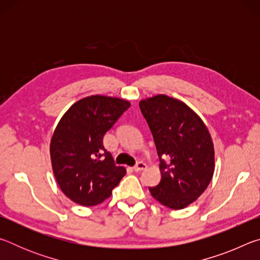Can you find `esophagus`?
<instances>
[{"label":"esophagus","mask_w":260,"mask_h":260,"mask_svg":"<svg viewBox=\"0 0 260 260\" xmlns=\"http://www.w3.org/2000/svg\"><path fill=\"white\" fill-rule=\"evenodd\" d=\"M134 171L135 172H140V171H143V170H146L147 169V164H144L143 161H139L138 164H136L134 167Z\"/></svg>","instance_id":"34e87169"}]
</instances>
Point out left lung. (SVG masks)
Returning <instances> with one entry per match:
<instances>
[{
	"mask_svg": "<svg viewBox=\"0 0 260 260\" xmlns=\"http://www.w3.org/2000/svg\"><path fill=\"white\" fill-rule=\"evenodd\" d=\"M155 140L160 182L152 197L173 210L184 209L208 188L214 173V148L206 125L181 101L156 95L140 102Z\"/></svg>",
	"mask_w": 260,
	"mask_h": 260,
	"instance_id": "1",
	"label": "left lung"
}]
</instances>
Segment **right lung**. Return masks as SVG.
<instances>
[{
  "label": "right lung",
  "mask_w": 260,
  "mask_h": 260,
  "mask_svg": "<svg viewBox=\"0 0 260 260\" xmlns=\"http://www.w3.org/2000/svg\"><path fill=\"white\" fill-rule=\"evenodd\" d=\"M131 107L128 101L91 95L70 108L50 141L52 172L60 190L82 206L101 204L126 174L103 146V136Z\"/></svg>",
  "instance_id": "obj_1"
}]
</instances>
